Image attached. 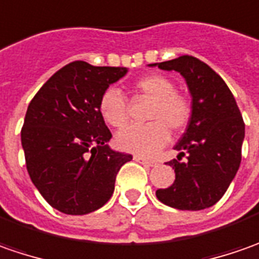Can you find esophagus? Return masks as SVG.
Masks as SVG:
<instances>
[{
    "label": "esophagus",
    "mask_w": 259,
    "mask_h": 259,
    "mask_svg": "<svg viewBox=\"0 0 259 259\" xmlns=\"http://www.w3.org/2000/svg\"><path fill=\"white\" fill-rule=\"evenodd\" d=\"M133 159H135L136 162H139V163H143V165H146V166H156V162L149 160V159H146V157H142V156H139V155H135Z\"/></svg>",
    "instance_id": "obj_1"
}]
</instances>
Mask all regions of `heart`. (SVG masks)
Here are the masks:
<instances>
[{
    "label": "heart",
    "instance_id": "b5f03b06",
    "mask_svg": "<svg viewBox=\"0 0 259 259\" xmlns=\"http://www.w3.org/2000/svg\"><path fill=\"white\" fill-rule=\"evenodd\" d=\"M140 96L152 100L147 113V124H129L116 135L119 149L139 156H153L169 140V129L182 132L191 120L192 107L183 94L176 92V85L169 77L147 74L135 83ZM99 112L110 126L120 127L127 120V102L117 89H107L100 97Z\"/></svg>",
    "mask_w": 259,
    "mask_h": 259
}]
</instances>
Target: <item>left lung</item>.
Instances as JSON below:
<instances>
[{"instance_id": "1", "label": "left lung", "mask_w": 259, "mask_h": 259, "mask_svg": "<svg viewBox=\"0 0 259 259\" xmlns=\"http://www.w3.org/2000/svg\"><path fill=\"white\" fill-rule=\"evenodd\" d=\"M150 66L181 73L192 96L191 120L175 146L178 159L166 162L175 169V182L157 189V199L181 210L209 208L224 196L241 165L245 124L234 94L199 58L181 56Z\"/></svg>"}]
</instances>
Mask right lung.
I'll list each match as a JSON object with an SVG mask.
<instances>
[{"mask_svg": "<svg viewBox=\"0 0 259 259\" xmlns=\"http://www.w3.org/2000/svg\"><path fill=\"white\" fill-rule=\"evenodd\" d=\"M126 67L73 61L42 84L25 113L21 145L34 186L54 209L85 215L112 198L117 172L132 155L114 152L99 112L109 85Z\"/></svg>", "mask_w": 259, "mask_h": 259, "instance_id": "obj_1", "label": "right lung"}]
</instances>
